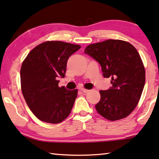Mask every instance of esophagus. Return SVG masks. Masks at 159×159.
Masks as SVG:
<instances>
[{
    "instance_id": "34e87169",
    "label": "esophagus",
    "mask_w": 159,
    "mask_h": 159,
    "mask_svg": "<svg viewBox=\"0 0 159 159\" xmlns=\"http://www.w3.org/2000/svg\"><path fill=\"white\" fill-rule=\"evenodd\" d=\"M80 91H81L83 92V93H88V92L89 91V90L86 89H83V88H81V89H80Z\"/></svg>"
}]
</instances>
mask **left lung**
I'll list each match as a JSON object with an SVG mask.
<instances>
[{"label": "left lung", "mask_w": 159, "mask_h": 159, "mask_svg": "<svg viewBox=\"0 0 159 159\" xmlns=\"http://www.w3.org/2000/svg\"><path fill=\"white\" fill-rule=\"evenodd\" d=\"M84 53L101 66L104 78H111L112 87L100 91L96 109L109 120L128 116L140 100L146 75L139 52L129 42L108 39L88 46Z\"/></svg>", "instance_id": "8db88e82"}]
</instances>
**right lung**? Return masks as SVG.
<instances>
[{"mask_svg":"<svg viewBox=\"0 0 159 159\" xmlns=\"http://www.w3.org/2000/svg\"><path fill=\"white\" fill-rule=\"evenodd\" d=\"M79 45L46 41L30 51L20 68L21 91L25 102L39 120L59 124L69 116L78 90L59 87L58 78L65 77L69 57Z\"/></svg>","mask_w":159,"mask_h":159,"instance_id":"right-lung-1","label":"right lung"}]
</instances>
